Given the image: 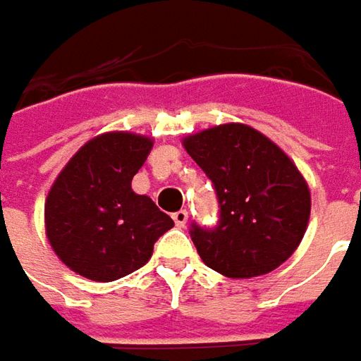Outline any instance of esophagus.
Here are the masks:
<instances>
[{
    "label": "esophagus",
    "instance_id": "34e87169",
    "mask_svg": "<svg viewBox=\"0 0 361 361\" xmlns=\"http://www.w3.org/2000/svg\"><path fill=\"white\" fill-rule=\"evenodd\" d=\"M171 219H173V223H176L178 227H183V225L188 223V212H185V209H180V212H176L171 215Z\"/></svg>",
    "mask_w": 361,
    "mask_h": 361
}]
</instances>
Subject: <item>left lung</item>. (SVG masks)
<instances>
[{
  "label": "left lung",
  "mask_w": 361,
  "mask_h": 361,
  "mask_svg": "<svg viewBox=\"0 0 361 361\" xmlns=\"http://www.w3.org/2000/svg\"><path fill=\"white\" fill-rule=\"evenodd\" d=\"M213 183L219 221L191 223V241L203 263L231 279L267 274L302 241L310 191L288 156L261 132L223 124L183 140Z\"/></svg>",
  "instance_id": "1"
}]
</instances>
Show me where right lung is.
Segmentation results:
<instances>
[{
	"mask_svg": "<svg viewBox=\"0 0 361 361\" xmlns=\"http://www.w3.org/2000/svg\"><path fill=\"white\" fill-rule=\"evenodd\" d=\"M152 140L112 132L90 140L59 173L45 203L47 237L59 259L90 281L110 283L148 263L170 215L132 191Z\"/></svg>",
	"mask_w": 361,
	"mask_h": 361,
	"instance_id": "1",
	"label": "right lung"
}]
</instances>
